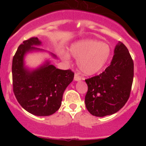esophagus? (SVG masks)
<instances>
[{
    "label": "esophagus",
    "mask_w": 146,
    "mask_h": 146,
    "mask_svg": "<svg viewBox=\"0 0 146 146\" xmlns=\"http://www.w3.org/2000/svg\"><path fill=\"white\" fill-rule=\"evenodd\" d=\"M81 79H82V78H81V77H80L79 75H78V74H74V80H75V81H80V80H81Z\"/></svg>",
    "instance_id": "34e87169"
}]
</instances>
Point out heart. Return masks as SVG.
I'll use <instances>...</instances> for the list:
<instances>
[{
  "instance_id": "1",
  "label": "heart",
  "mask_w": 146,
  "mask_h": 146,
  "mask_svg": "<svg viewBox=\"0 0 146 146\" xmlns=\"http://www.w3.org/2000/svg\"><path fill=\"white\" fill-rule=\"evenodd\" d=\"M69 51L77 59L80 70L86 75H92L102 70L111 56V49L108 44L90 38L74 42ZM60 55L64 61H70V56L66 52H62Z\"/></svg>"
}]
</instances>
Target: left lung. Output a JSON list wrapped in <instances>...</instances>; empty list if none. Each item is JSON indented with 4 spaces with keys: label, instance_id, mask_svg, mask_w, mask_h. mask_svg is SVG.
<instances>
[{
    "label": "left lung",
    "instance_id": "left-lung-1",
    "mask_svg": "<svg viewBox=\"0 0 146 146\" xmlns=\"http://www.w3.org/2000/svg\"><path fill=\"white\" fill-rule=\"evenodd\" d=\"M133 77V60L128 49L118 42L110 65L99 75L86 80L85 103L89 113L104 117L120 110L129 98Z\"/></svg>",
    "mask_w": 146,
    "mask_h": 146
}]
</instances>
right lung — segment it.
Returning a JSON list of instances; mask_svg holds the SVG:
<instances>
[{
	"mask_svg": "<svg viewBox=\"0 0 146 146\" xmlns=\"http://www.w3.org/2000/svg\"><path fill=\"white\" fill-rule=\"evenodd\" d=\"M42 44L37 37L25 40L17 50L12 60L13 91L17 100L28 113L48 116L61 105L63 94L74 78L71 70L57 69L47 60L36 69L25 65V56L33 52H44L36 47ZM54 58V54L50 53Z\"/></svg>",
	"mask_w": 146,
	"mask_h": 146,
	"instance_id": "right-lung-1",
	"label": "right lung"
}]
</instances>
